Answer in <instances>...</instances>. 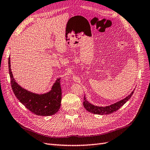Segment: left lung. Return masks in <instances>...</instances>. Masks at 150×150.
<instances>
[{"instance_id": "8db88e82", "label": "left lung", "mask_w": 150, "mask_h": 150, "mask_svg": "<svg viewBox=\"0 0 150 150\" xmlns=\"http://www.w3.org/2000/svg\"><path fill=\"white\" fill-rule=\"evenodd\" d=\"M134 91H132L129 96L126 97L125 99L119 101L116 103H115L114 104L110 105L108 106H105V107H99V106H96L94 105H92V104L89 103V102L86 100V98L84 96L83 98V106L87 111L90 112H92L93 114H100V115H104V114H112V112H115V111L117 110L119 108L122 107L124 104H125L126 102L129 100L131 96H132V94L134 93Z\"/></svg>"}]
</instances>
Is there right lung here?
Masks as SVG:
<instances>
[{"label":"right lung","instance_id":"add662e5","mask_svg":"<svg viewBox=\"0 0 150 150\" xmlns=\"http://www.w3.org/2000/svg\"><path fill=\"white\" fill-rule=\"evenodd\" d=\"M8 63L12 89L20 102L31 112L38 115L48 116L58 112L62 100L60 79L56 80L49 92L36 94L22 88L16 82L11 71L10 57L8 58Z\"/></svg>","mask_w":150,"mask_h":150}]
</instances>
